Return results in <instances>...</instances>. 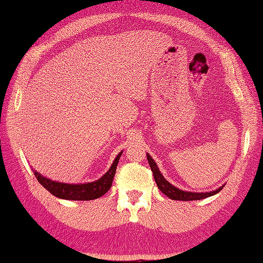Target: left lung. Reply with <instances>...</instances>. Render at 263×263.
Wrapping results in <instances>:
<instances>
[{
  "mask_svg": "<svg viewBox=\"0 0 263 263\" xmlns=\"http://www.w3.org/2000/svg\"><path fill=\"white\" fill-rule=\"evenodd\" d=\"M146 158L148 161V165L151 167V171L153 173V177H155V181L157 183L159 190L166 195L168 198H171L173 200H183V201H190V200H200V199H205L207 197L214 196L217 192H220L222 190V187L224 185L220 186L219 189H216L214 191H210V192H191V191H183L178 187L174 186L172 183L168 182L163 175L160 173L159 168H158L156 161L152 159L151 156L146 153Z\"/></svg>",
  "mask_w": 263,
  "mask_h": 263,
  "instance_id": "obj_1",
  "label": "left lung"
}]
</instances>
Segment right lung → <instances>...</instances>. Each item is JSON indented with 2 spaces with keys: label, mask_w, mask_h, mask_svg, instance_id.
<instances>
[{
  "label": "right lung",
  "mask_w": 263,
  "mask_h": 263,
  "mask_svg": "<svg viewBox=\"0 0 263 263\" xmlns=\"http://www.w3.org/2000/svg\"><path fill=\"white\" fill-rule=\"evenodd\" d=\"M121 155L122 151L119 152V155L116 157V159L113 161L110 170H108L101 178H98V180L93 182L78 183V184L57 182L52 181L46 176H42L36 171H32L34 172V175L37 178L40 184H42V186L46 187V189L54 197H58L61 198V199L66 200H93L102 197L103 195H105V193L110 190V187L112 186L113 177H115L117 171L118 162Z\"/></svg>",
  "instance_id": "right-lung-1"
}]
</instances>
